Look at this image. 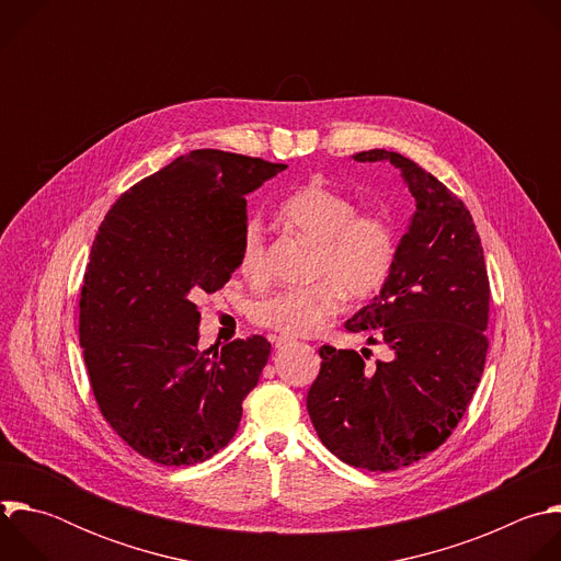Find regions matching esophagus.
I'll list each match as a JSON object with an SVG mask.
<instances>
[{
	"mask_svg": "<svg viewBox=\"0 0 561 561\" xmlns=\"http://www.w3.org/2000/svg\"><path fill=\"white\" fill-rule=\"evenodd\" d=\"M271 342L275 344V348H286V346H290V344H293V340H290V337H286V335H279V337H277V335H273V337H271Z\"/></svg>",
	"mask_w": 561,
	"mask_h": 561,
	"instance_id": "esophagus-1",
	"label": "esophagus"
}]
</instances>
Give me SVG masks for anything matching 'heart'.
<instances>
[{
	"label": "heart",
	"mask_w": 561,
	"mask_h": 561,
	"mask_svg": "<svg viewBox=\"0 0 561 561\" xmlns=\"http://www.w3.org/2000/svg\"><path fill=\"white\" fill-rule=\"evenodd\" d=\"M357 204L319 182L293 191L279 204V219L293 232L317 247L314 277L306 288H286L255 304V322L286 337H306L322 331L335 317L346 295L368 299L388 282L397 234L381 215H357ZM237 268L247 279L266 275V242L260 219L244 224L237 249Z\"/></svg>",
	"instance_id": "obj_1"
}]
</instances>
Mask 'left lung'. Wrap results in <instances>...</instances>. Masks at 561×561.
Segmentation results:
<instances>
[{
    "label": "left lung",
    "mask_w": 561,
    "mask_h": 561,
    "mask_svg": "<svg viewBox=\"0 0 561 561\" xmlns=\"http://www.w3.org/2000/svg\"><path fill=\"white\" fill-rule=\"evenodd\" d=\"M353 159L390 162L415 197L388 282L346 322L351 333L377 336L392 357L366 366L353 348L322 346L306 409L342 461L397 470L444 444L466 413L484 373L491 288L461 199L399 152L375 148Z\"/></svg>",
    "instance_id": "left-lung-1"
}]
</instances>
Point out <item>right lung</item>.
Here are the masks:
<instances>
[{
	"label": "right lung",
	"mask_w": 561,
	"mask_h": 561,
	"mask_svg": "<svg viewBox=\"0 0 561 561\" xmlns=\"http://www.w3.org/2000/svg\"><path fill=\"white\" fill-rule=\"evenodd\" d=\"M286 164L202 148L141 180L104 217L79 299V344L102 415L141 457L193 466L237 433L271 344L202 351L204 293L237 268L247 195Z\"/></svg>",
	"instance_id": "1"
}]
</instances>
